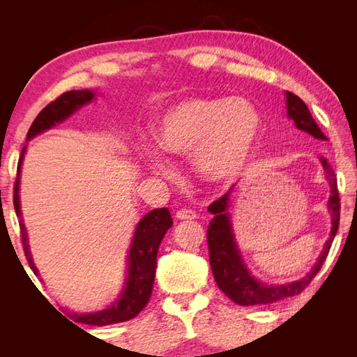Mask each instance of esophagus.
<instances>
[{"instance_id":"obj_1","label":"esophagus","mask_w":357,"mask_h":357,"mask_svg":"<svg viewBox=\"0 0 357 357\" xmlns=\"http://www.w3.org/2000/svg\"><path fill=\"white\" fill-rule=\"evenodd\" d=\"M176 219H179V221H192V219H196V213L193 210L181 208L176 211Z\"/></svg>"}]
</instances>
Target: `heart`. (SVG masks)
I'll return each instance as SVG.
<instances>
[{"label": "heart", "instance_id": "b5f03b06", "mask_svg": "<svg viewBox=\"0 0 357 357\" xmlns=\"http://www.w3.org/2000/svg\"><path fill=\"white\" fill-rule=\"evenodd\" d=\"M262 130L261 110L244 98H187L158 118L153 139L165 155L193 154L195 170L207 184L229 185L253 164ZM144 156L155 173L169 172L155 150Z\"/></svg>", "mask_w": 357, "mask_h": 357}]
</instances>
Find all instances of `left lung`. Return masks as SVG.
I'll list each match as a JSON object with an SVG mask.
<instances>
[{
  "instance_id": "8db88e82",
  "label": "left lung",
  "mask_w": 357,
  "mask_h": 357,
  "mask_svg": "<svg viewBox=\"0 0 357 357\" xmlns=\"http://www.w3.org/2000/svg\"><path fill=\"white\" fill-rule=\"evenodd\" d=\"M285 102L287 116L293 121L298 130L312 135L316 139H327L325 135L321 132L319 126L316 124V121L313 119L305 102L302 101L299 96H296L291 92H285ZM321 164L324 167L325 178H327L330 185V198L327 204L331 216L330 238L325 242L324 250L321 252L319 257H317V261L312 267V270H310L304 278L293 280V282L265 284L262 280L255 278L247 268V265L244 259H242V255L239 252V247L236 244V239H234L231 216L229 213L230 199L233 193L236 192L234 190V185L230 187V190L227 192L222 198H219L208 207V211L213 215V219H211L207 230L211 271H213L218 287L221 288L233 302H236L238 305H267L273 304V302L291 298V296L302 293V290L312 282L316 273L321 270L325 257H327L330 252L331 242L337 233L340 213L336 174L333 172L327 159L321 158Z\"/></svg>"
}]
</instances>
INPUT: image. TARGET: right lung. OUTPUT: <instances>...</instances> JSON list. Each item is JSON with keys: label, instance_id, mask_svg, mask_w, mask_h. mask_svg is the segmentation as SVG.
I'll list each match as a JSON object with an SVG mask.
<instances>
[{"label": "right lung", "instance_id": "obj_1", "mask_svg": "<svg viewBox=\"0 0 357 357\" xmlns=\"http://www.w3.org/2000/svg\"><path fill=\"white\" fill-rule=\"evenodd\" d=\"M96 92L95 90H70V92L63 93L55 101H52L49 105L40 112V115L35 118V121L30 126L27 132V141L35 138L45 130H50L52 127L63 123L67 118H70L75 112H78L82 105L92 102L95 100ZM27 146L22 147L18 169H17V181H15L13 187V207L17 211V216L20 218V229H21V238H22V248L27 257L29 267L32 268L35 275H40L36 265L32 259V253L29 248V239H27V230L26 225L22 222V213H21V201H20V179H21V165ZM173 225L172 216L169 208H155L149 211L146 216H142L138 222L133 233V239L130 248H128L127 255V273L126 280L121 290L118 299L113 301V304L107 308L100 310V312L92 313H75L70 312L69 314L73 317L75 322L87 324V325H96V327H102V325L126 322L133 319L135 316L141 313V310L147 305V302L151 296L155 282V271H156V256L161 241L165 236L167 230Z\"/></svg>", "mask_w": 357, "mask_h": 357}]
</instances>
